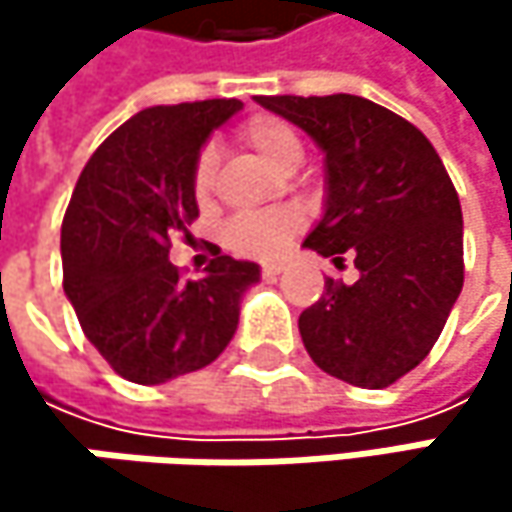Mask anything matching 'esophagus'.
Masks as SVG:
<instances>
[{"label": "esophagus", "mask_w": 512, "mask_h": 512, "mask_svg": "<svg viewBox=\"0 0 512 512\" xmlns=\"http://www.w3.org/2000/svg\"><path fill=\"white\" fill-rule=\"evenodd\" d=\"M260 275H263V278H278V275H281V263H275V260H272V263H263V266H260Z\"/></svg>", "instance_id": "1"}]
</instances>
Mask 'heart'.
<instances>
[{
    "instance_id": "obj_1",
    "label": "heart",
    "mask_w": 512,
    "mask_h": 512,
    "mask_svg": "<svg viewBox=\"0 0 512 512\" xmlns=\"http://www.w3.org/2000/svg\"><path fill=\"white\" fill-rule=\"evenodd\" d=\"M240 142L249 145L266 165L284 168L290 162L302 159V145L293 133V127L275 115H255L240 127ZM213 151H201L192 171V189L198 201H207L213 186ZM299 228V216L293 210H263L246 213L228 222L225 228V246L237 255L246 257H272L281 252V246L290 240V234Z\"/></svg>"
}]
</instances>
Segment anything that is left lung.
I'll return each mask as SVG.
<instances>
[{
  "mask_svg": "<svg viewBox=\"0 0 512 512\" xmlns=\"http://www.w3.org/2000/svg\"><path fill=\"white\" fill-rule=\"evenodd\" d=\"M326 154V210L305 249L358 281L326 278L299 335L320 370L358 388H388L439 341L462 290L460 195L430 139L356 94L257 97Z\"/></svg>",
  "mask_w": 512,
  "mask_h": 512,
  "instance_id": "1",
  "label": "left lung"
}]
</instances>
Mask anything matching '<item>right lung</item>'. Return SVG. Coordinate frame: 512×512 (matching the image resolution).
Listing matches in <instances>:
<instances>
[{
  "label": "right lung",
  "mask_w": 512,
  "mask_h": 512,
  "mask_svg": "<svg viewBox=\"0 0 512 512\" xmlns=\"http://www.w3.org/2000/svg\"><path fill=\"white\" fill-rule=\"evenodd\" d=\"M240 100L151 106L85 162L61 222L64 293L109 367L159 385L222 356L240 299L260 281L252 260L216 255L198 281L168 260L171 237L198 219L195 159Z\"/></svg>",
  "instance_id": "obj_1"
}]
</instances>
